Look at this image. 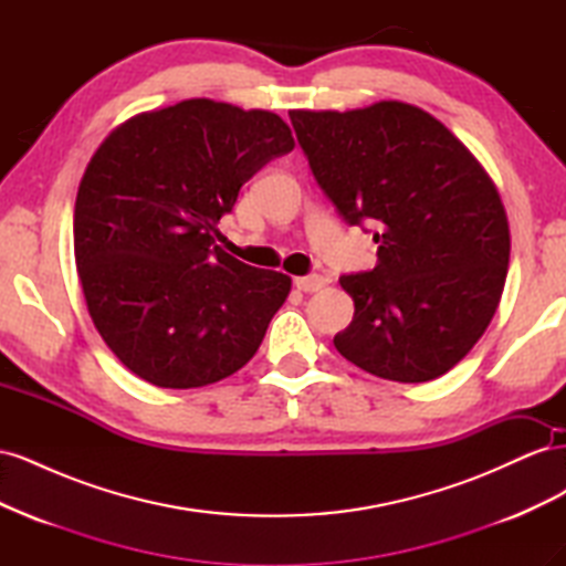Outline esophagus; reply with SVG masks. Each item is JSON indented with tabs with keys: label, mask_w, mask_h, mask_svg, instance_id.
I'll use <instances>...</instances> for the list:
<instances>
[{
	"label": "esophagus",
	"mask_w": 566,
	"mask_h": 566,
	"mask_svg": "<svg viewBox=\"0 0 566 566\" xmlns=\"http://www.w3.org/2000/svg\"><path fill=\"white\" fill-rule=\"evenodd\" d=\"M323 285H325V279L318 276V273H312V276L295 279V287L302 290V293H318Z\"/></svg>",
	"instance_id": "34e87169"
}]
</instances>
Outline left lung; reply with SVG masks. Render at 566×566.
<instances>
[{
    "instance_id": "obj_1",
    "label": "left lung",
    "mask_w": 566,
    "mask_h": 566,
    "mask_svg": "<svg viewBox=\"0 0 566 566\" xmlns=\"http://www.w3.org/2000/svg\"><path fill=\"white\" fill-rule=\"evenodd\" d=\"M323 193L370 221L378 264L342 276L354 318L335 349L366 373L427 382L484 335L501 302L510 229L499 188L437 117L401 101L290 111Z\"/></svg>"
}]
</instances>
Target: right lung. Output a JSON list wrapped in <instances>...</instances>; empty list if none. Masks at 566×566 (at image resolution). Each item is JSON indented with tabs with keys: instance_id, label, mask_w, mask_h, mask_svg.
<instances>
[{
	"instance_id": "add662e5",
	"label": "right lung",
	"mask_w": 566,
	"mask_h": 566,
	"mask_svg": "<svg viewBox=\"0 0 566 566\" xmlns=\"http://www.w3.org/2000/svg\"><path fill=\"white\" fill-rule=\"evenodd\" d=\"M295 148L276 113L210 98L134 115L90 160L75 200V264L90 316L142 380L191 389L260 349L290 279L214 245L241 186Z\"/></svg>"
}]
</instances>
